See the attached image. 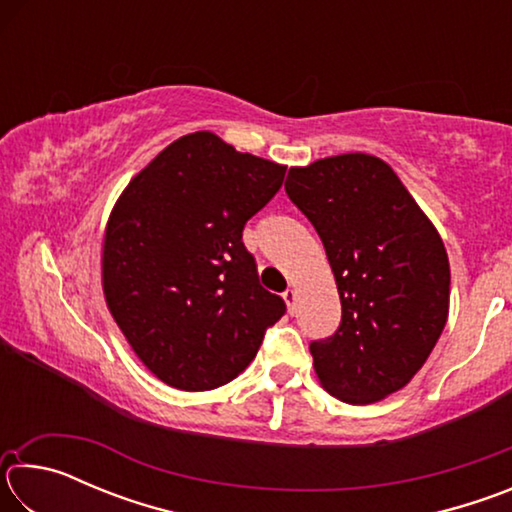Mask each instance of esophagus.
I'll use <instances>...</instances> for the list:
<instances>
[{
	"mask_svg": "<svg viewBox=\"0 0 512 512\" xmlns=\"http://www.w3.org/2000/svg\"><path fill=\"white\" fill-rule=\"evenodd\" d=\"M282 298H284V302H287V309H289V314H293V311H296L298 291H296V289H287V291L282 293Z\"/></svg>",
	"mask_w": 512,
	"mask_h": 512,
	"instance_id": "obj_1",
	"label": "esophagus"
}]
</instances>
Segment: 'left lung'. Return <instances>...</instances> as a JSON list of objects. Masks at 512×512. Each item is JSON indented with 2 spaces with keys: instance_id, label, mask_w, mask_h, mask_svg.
Segmentation results:
<instances>
[{
  "instance_id": "8db88e82",
  "label": "left lung",
  "mask_w": 512,
  "mask_h": 512,
  "mask_svg": "<svg viewBox=\"0 0 512 512\" xmlns=\"http://www.w3.org/2000/svg\"><path fill=\"white\" fill-rule=\"evenodd\" d=\"M284 189L323 241L341 296L339 329L309 345L316 377L348 404L384 400L409 384L445 329L443 239L375 155L291 167Z\"/></svg>"
}]
</instances>
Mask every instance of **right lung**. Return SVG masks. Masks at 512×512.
<instances>
[{
    "instance_id": "1",
    "label": "right lung",
    "mask_w": 512,
    "mask_h": 512,
    "mask_svg": "<svg viewBox=\"0 0 512 512\" xmlns=\"http://www.w3.org/2000/svg\"><path fill=\"white\" fill-rule=\"evenodd\" d=\"M287 167L189 133L128 183L103 237V296L133 352L164 384L212 391L255 359L284 316L241 232Z\"/></svg>"
}]
</instances>
